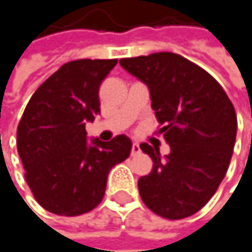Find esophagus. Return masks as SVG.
I'll return each instance as SVG.
<instances>
[{
  "label": "esophagus",
  "mask_w": 252,
  "mask_h": 252,
  "mask_svg": "<svg viewBox=\"0 0 252 252\" xmlns=\"http://www.w3.org/2000/svg\"><path fill=\"white\" fill-rule=\"evenodd\" d=\"M140 151H142V149H140V145L134 142L133 146H131V155H137V154H140Z\"/></svg>",
  "instance_id": "34e87169"
}]
</instances>
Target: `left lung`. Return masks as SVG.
<instances>
[{
	"label": "left lung",
	"mask_w": 252,
	"mask_h": 252,
	"mask_svg": "<svg viewBox=\"0 0 252 252\" xmlns=\"http://www.w3.org/2000/svg\"><path fill=\"white\" fill-rule=\"evenodd\" d=\"M119 64L148 86L158 134L170 146L161 157L158 148L140 145L154 163L137 184L142 200L159 217L187 218L211 200L227 173L238 130L235 107L208 71L176 53Z\"/></svg>",
	"instance_id": "1"
}]
</instances>
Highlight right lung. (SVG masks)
Returning a JSON list of instances; mask_svg holds the SVG:
<instances>
[{
  "label": "right lung",
  "instance_id": "1",
  "mask_svg": "<svg viewBox=\"0 0 252 252\" xmlns=\"http://www.w3.org/2000/svg\"><path fill=\"white\" fill-rule=\"evenodd\" d=\"M116 60H76L38 86L17 125V152L35 200L49 212L76 217L93 211L113 166L127 159L131 140L86 137L100 113L98 89Z\"/></svg>",
  "mask_w": 252,
  "mask_h": 252
}]
</instances>
